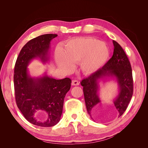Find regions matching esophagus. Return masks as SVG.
Instances as JSON below:
<instances>
[{"instance_id":"esophagus-1","label":"esophagus","mask_w":148,"mask_h":148,"mask_svg":"<svg viewBox=\"0 0 148 148\" xmlns=\"http://www.w3.org/2000/svg\"><path fill=\"white\" fill-rule=\"evenodd\" d=\"M71 85L72 86H78V85H79V82L77 80H73L72 82H71Z\"/></svg>"}]
</instances>
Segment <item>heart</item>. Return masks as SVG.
I'll list each match as a JSON object with an SVG mask.
<instances>
[{"instance_id": "heart-1", "label": "heart", "mask_w": 148, "mask_h": 148, "mask_svg": "<svg viewBox=\"0 0 148 148\" xmlns=\"http://www.w3.org/2000/svg\"><path fill=\"white\" fill-rule=\"evenodd\" d=\"M109 54V48L105 42L88 37L69 40L63 49H56L54 57L60 69L69 72L74 69V64L79 63L82 72L89 75L104 65Z\"/></svg>"}]
</instances>
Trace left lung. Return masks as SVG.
Here are the masks:
<instances>
[{
    "mask_svg": "<svg viewBox=\"0 0 148 148\" xmlns=\"http://www.w3.org/2000/svg\"><path fill=\"white\" fill-rule=\"evenodd\" d=\"M112 42L114 46L112 57L101 69L81 82L86 109L92 120L96 116L97 107L101 102L99 97L101 81L113 79L117 83L118 94L112 101L119 112V117L126 110L133 95V83L130 63L120 44L115 41Z\"/></svg>",
    "mask_w": 148,
    "mask_h": 148,
    "instance_id": "1",
    "label": "left lung"
}]
</instances>
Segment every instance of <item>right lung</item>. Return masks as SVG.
Masks as SVG:
<instances>
[{
	"instance_id": "right-lung-1",
	"label": "right lung",
	"mask_w": 148,
	"mask_h": 148,
	"mask_svg": "<svg viewBox=\"0 0 148 148\" xmlns=\"http://www.w3.org/2000/svg\"><path fill=\"white\" fill-rule=\"evenodd\" d=\"M56 34L41 35L30 40L21 49L15 65L14 88L16 105L29 122L42 127L56 125L60 120L64 98L71 86V79L53 78L46 71L38 77L29 73V64L39 59L43 64L49 60V49ZM41 111L47 114L45 121L37 119Z\"/></svg>"
}]
</instances>
